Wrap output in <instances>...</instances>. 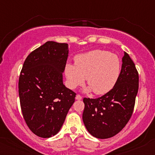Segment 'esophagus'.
I'll return each instance as SVG.
<instances>
[{
  "instance_id": "34e87169",
  "label": "esophagus",
  "mask_w": 155,
  "mask_h": 155,
  "mask_svg": "<svg viewBox=\"0 0 155 155\" xmlns=\"http://www.w3.org/2000/svg\"><path fill=\"white\" fill-rule=\"evenodd\" d=\"M76 100H81L82 99V96H81V95H76Z\"/></svg>"
}]
</instances>
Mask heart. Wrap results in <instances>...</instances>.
Masks as SVG:
<instances>
[{"instance_id":"obj_1","label":"heart","mask_w":155,"mask_h":155,"mask_svg":"<svg viewBox=\"0 0 155 155\" xmlns=\"http://www.w3.org/2000/svg\"><path fill=\"white\" fill-rule=\"evenodd\" d=\"M68 84L71 89L84 84L87 78V91L104 95L116 84L120 73V61L108 51L94 50L79 54L75 64L68 63L64 68Z\"/></svg>"}]
</instances>
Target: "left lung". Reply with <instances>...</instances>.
Wrapping results in <instances>:
<instances>
[{
  "instance_id": "left-lung-1",
  "label": "left lung",
  "mask_w": 155,
  "mask_h": 155,
  "mask_svg": "<svg viewBox=\"0 0 155 155\" xmlns=\"http://www.w3.org/2000/svg\"><path fill=\"white\" fill-rule=\"evenodd\" d=\"M122 62L120 76L111 91L99 98H83V122L90 134L97 138H110L117 135L133 113L139 75L127 53L124 52Z\"/></svg>"
}]
</instances>
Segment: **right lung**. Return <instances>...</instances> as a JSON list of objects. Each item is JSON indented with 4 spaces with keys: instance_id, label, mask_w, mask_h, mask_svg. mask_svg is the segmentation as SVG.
<instances>
[{
    "instance_id": "1",
    "label": "right lung",
    "mask_w": 155,
    "mask_h": 155,
    "mask_svg": "<svg viewBox=\"0 0 155 155\" xmlns=\"http://www.w3.org/2000/svg\"><path fill=\"white\" fill-rule=\"evenodd\" d=\"M67 43L48 41L31 52L19 77L20 107L34 134L51 137L58 133L76 93L66 87L62 74L66 65Z\"/></svg>"
}]
</instances>
